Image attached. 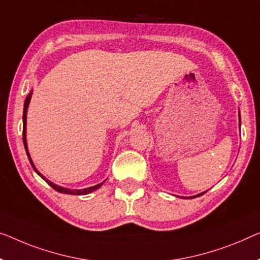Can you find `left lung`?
Segmentation results:
<instances>
[{"label":"left lung","instance_id":"8db88e82","mask_svg":"<svg viewBox=\"0 0 260 260\" xmlns=\"http://www.w3.org/2000/svg\"><path fill=\"white\" fill-rule=\"evenodd\" d=\"M203 193H204V192H202V193H200V195H197V196H201V195H203ZM193 197H196V196H192V197H191V199H193ZM184 199H185V197H184Z\"/></svg>","mask_w":260,"mask_h":260}]
</instances>
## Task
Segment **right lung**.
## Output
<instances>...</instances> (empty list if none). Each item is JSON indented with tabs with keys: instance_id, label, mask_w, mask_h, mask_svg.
I'll return each mask as SVG.
<instances>
[{
	"instance_id": "add662e5",
	"label": "right lung",
	"mask_w": 260,
	"mask_h": 260,
	"mask_svg": "<svg viewBox=\"0 0 260 260\" xmlns=\"http://www.w3.org/2000/svg\"><path fill=\"white\" fill-rule=\"evenodd\" d=\"M30 98H31V93L30 94L26 96L25 99V103H24V111H23V142H24V147H25V150H26V155H28L29 157V161L31 166H32V168L35 172H36L38 175H40L42 179L45 180L46 183H48L49 185H51V187L55 189L56 191L58 192H63V193H70V195H86V193H90L92 191H94L95 189H98L100 185H102L104 182H102V183L96 184V185H93V187H90V188H86V189H78V190H71V189H67V188H63V187H59V185H56L55 183H52V182H50L49 180H46L45 177L42 175V174L38 173V170L36 169V167H35L34 164H32V160H31L30 155H29V152H28V147H26V138H25V126H26V111H28V106H29V103H30Z\"/></svg>"
}]
</instances>
